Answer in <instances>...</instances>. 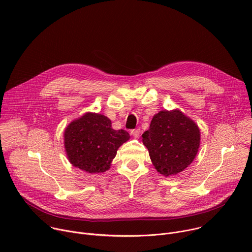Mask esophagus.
I'll use <instances>...</instances> for the list:
<instances>
[{
	"label": "esophagus",
	"instance_id": "obj_1",
	"mask_svg": "<svg viewBox=\"0 0 252 252\" xmlns=\"http://www.w3.org/2000/svg\"><path fill=\"white\" fill-rule=\"evenodd\" d=\"M130 134L133 136V137H135V138H137L138 136H139V134H140V128H135V129H131L130 130Z\"/></svg>",
	"mask_w": 252,
	"mask_h": 252
}]
</instances>
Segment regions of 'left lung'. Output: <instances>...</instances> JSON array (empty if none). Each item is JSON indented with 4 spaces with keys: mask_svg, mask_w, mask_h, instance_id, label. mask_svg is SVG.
Returning <instances> with one entry per match:
<instances>
[{
    "mask_svg": "<svg viewBox=\"0 0 252 252\" xmlns=\"http://www.w3.org/2000/svg\"><path fill=\"white\" fill-rule=\"evenodd\" d=\"M141 136L155 167L166 176L183 171L192 162L200 141L198 126L179 111L157 114Z\"/></svg>",
    "mask_w": 252,
    "mask_h": 252,
    "instance_id": "left-lung-1",
    "label": "left lung"
}]
</instances>
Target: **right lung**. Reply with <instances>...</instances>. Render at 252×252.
Segmentation results:
<instances>
[{
	"label": "right lung",
	"instance_id": "right-lung-1",
	"mask_svg": "<svg viewBox=\"0 0 252 252\" xmlns=\"http://www.w3.org/2000/svg\"><path fill=\"white\" fill-rule=\"evenodd\" d=\"M129 138L127 131L114 129L102 115L86 114L64 130V148L70 163L89 172L107 170L118 149Z\"/></svg>",
	"mask_w": 252,
	"mask_h": 252
}]
</instances>
